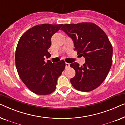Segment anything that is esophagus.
I'll use <instances>...</instances> for the list:
<instances>
[{
  "mask_svg": "<svg viewBox=\"0 0 125 125\" xmlns=\"http://www.w3.org/2000/svg\"><path fill=\"white\" fill-rule=\"evenodd\" d=\"M70 67V64L68 63H66V67Z\"/></svg>",
  "mask_w": 125,
  "mask_h": 125,
  "instance_id": "34e87169",
  "label": "esophagus"
}]
</instances>
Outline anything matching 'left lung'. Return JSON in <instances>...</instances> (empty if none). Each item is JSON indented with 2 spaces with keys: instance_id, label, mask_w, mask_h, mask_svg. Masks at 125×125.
<instances>
[{
  "instance_id": "obj_1",
  "label": "left lung",
  "mask_w": 125,
  "mask_h": 125,
  "mask_svg": "<svg viewBox=\"0 0 125 125\" xmlns=\"http://www.w3.org/2000/svg\"><path fill=\"white\" fill-rule=\"evenodd\" d=\"M61 30L73 40L75 50L85 58L82 66L70 64L76 72L70 80L74 88L82 92L96 89L104 82L112 64L113 47L108 36L92 22L66 24Z\"/></svg>"
}]
</instances>
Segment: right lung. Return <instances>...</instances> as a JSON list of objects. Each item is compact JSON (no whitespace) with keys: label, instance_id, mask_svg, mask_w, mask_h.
<instances>
[{"label":"right lung","instance_id":"right-lung-1","mask_svg":"<svg viewBox=\"0 0 125 125\" xmlns=\"http://www.w3.org/2000/svg\"><path fill=\"white\" fill-rule=\"evenodd\" d=\"M63 24H41L25 31L19 40L15 53L16 67L20 78L34 94L46 95L55 91L57 80L65 68L64 61L52 63L45 62L51 54L52 35Z\"/></svg>","mask_w":125,"mask_h":125}]
</instances>
